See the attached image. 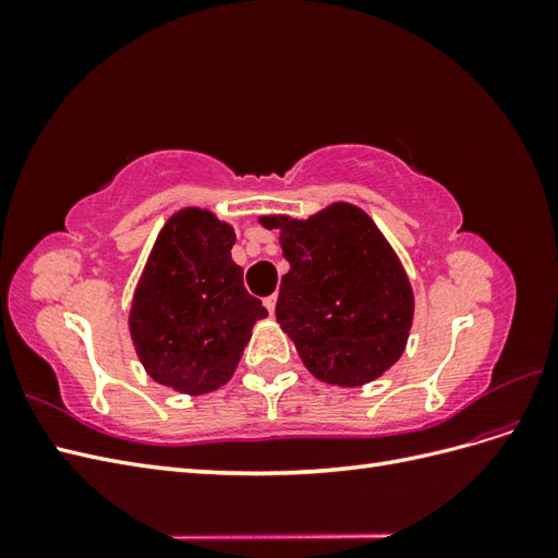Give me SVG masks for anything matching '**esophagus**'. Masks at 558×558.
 <instances>
[{
	"mask_svg": "<svg viewBox=\"0 0 558 558\" xmlns=\"http://www.w3.org/2000/svg\"><path fill=\"white\" fill-rule=\"evenodd\" d=\"M263 302H265L267 312H269V314H275V307H277V295H267Z\"/></svg>",
	"mask_w": 558,
	"mask_h": 558,
	"instance_id": "1",
	"label": "esophagus"
}]
</instances>
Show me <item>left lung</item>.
I'll return each instance as SVG.
<instances>
[{
  "instance_id": "obj_1",
  "label": "left lung",
  "mask_w": 558,
  "mask_h": 558,
  "mask_svg": "<svg viewBox=\"0 0 558 558\" xmlns=\"http://www.w3.org/2000/svg\"><path fill=\"white\" fill-rule=\"evenodd\" d=\"M279 230L283 258L277 320L310 373L363 386L391 367L408 344L414 295L396 251L363 209L335 202L298 221L260 216Z\"/></svg>"
}]
</instances>
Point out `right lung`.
Instances as JSON below:
<instances>
[{"mask_svg": "<svg viewBox=\"0 0 558 558\" xmlns=\"http://www.w3.org/2000/svg\"><path fill=\"white\" fill-rule=\"evenodd\" d=\"M232 226L207 211H177L160 230L134 291L130 335L150 379L199 396L238 367L256 320L267 316L232 260Z\"/></svg>", "mask_w": 558, "mask_h": 558, "instance_id": "right-lung-1", "label": "right lung"}]
</instances>
